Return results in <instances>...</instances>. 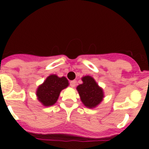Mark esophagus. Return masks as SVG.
Instances as JSON below:
<instances>
[{"mask_svg": "<svg viewBox=\"0 0 149 149\" xmlns=\"http://www.w3.org/2000/svg\"><path fill=\"white\" fill-rule=\"evenodd\" d=\"M76 85V81H70V86H72V87H74Z\"/></svg>", "mask_w": 149, "mask_h": 149, "instance_id": "esophagus-1", "label": "esophagus"}]
</instances>
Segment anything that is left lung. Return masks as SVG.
<instances>
[{"instance_id":"obj_1","label":"left lung","mask_w":149,"mask_h":149,"mask_svg":"<svg viewBox=\"0 0 149 149\" xmlns=\"http://www.w3.org/2000/svg\"><path fill=\"white\" fill-rule=\"evenodd\" d=\"M82 81L83 84L77 87L81 101L88 108H94L103 100V89L91 76L83 77Z\"/></svg>"}]
</instances>
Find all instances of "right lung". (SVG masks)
<instances>
[{
	"instance_id": "add662e5",
	"label": "right lung",
	"mask_w": 149,
	"mask_h": 149,
	"mask_svg": "<svg viewBox=\"0 0 149 149\" xmlns=\"http://www.w3.org/2000/svg\"><path fill=\"white\" fill-rule=\"evenodd\" d=\"M68 86V81L65 77H59L51 74L36 90L37 98L44 106H52L56 102L60 93Z\"/></svg>"
}]
</instances>
